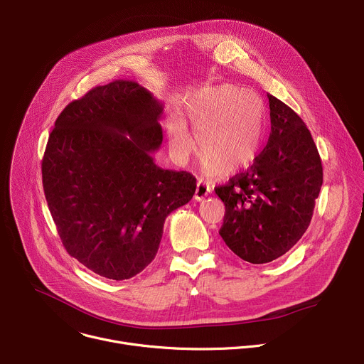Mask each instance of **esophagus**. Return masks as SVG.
<instances>
[{"mask_svg": "<svg viewBox=\"0 0 364 364\" xmlns=\"http://www.w3.org/2000/svg\"><path fill=\"white\" fill-rule=\"evenodd\" d=\"M210 186L209 184H205L203 180H198L197 181V187H196V193H194V198L196 200H203L207 194H209L210 193Z\"/></svg>", "mask_w": 364, "mask_h": 364, "instance_id": "1", "label": "esophagus"}]
</instances>
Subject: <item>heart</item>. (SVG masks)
I'll return each instance as SVG.
<instances>
[{"mask_svg": "<svg viewBox=\"0 0 364 364\" xmlns=\"http://www.w3.org/2000/svg\"><path fill=\"white\" fill-rule=\"evenodd\" d=\"M240 93L242 89L232 85L207 86L188 93L181 115H171L166 125L176 157L186 160L197 152L198 141L201 154L209 159L205 167L212 173L226 164L233 171L247 167L264 142L265 107L255 93Z\"/></svg>", "mask_w": 364, "mask_h": 364, "instance_id": "1", "label": "heart"}]
</instances>
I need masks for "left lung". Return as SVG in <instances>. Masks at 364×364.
Returning a JSON list of instances; mask_svg holds the SVG:
<instances>
[{
  "label": "left lung",
  "instance_id": "left-lung-1",
  "mask_svg": "<svg viewBox=\"0 0 364 364\" xmlns=\"http://www.w3.org/2000/svg\"><path fill=\"white\" fill-rule=\"evenodd\" d=\"M271 134L245 173L215 188L226 205L219 230L229 249L250 264H268L305 233L323 186L318 149L304 121L268 95Z\"/></svg>",
  "mask_w": 364,
  "mask_h": 364
}]
</instances>
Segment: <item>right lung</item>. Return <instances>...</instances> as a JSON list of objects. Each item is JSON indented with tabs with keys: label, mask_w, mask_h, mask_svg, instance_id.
Returning <instances> with one entry per match:
<instances>
[{
	"label": "right lung",
	"mask_w": 364,
	"mask_h": 364,
	"mask_svg": "<svg viewBox=\"0 0 364 364\" xmlns=\"http://www.w3.org/2000/svg\"><path fill=\"white\" fill-rule=\"evenodd\" d=\"M163 103L131 80L96 86L70 102L51 131L43 188L70 256L115 281L157 255L166 218L188 203L196 178L160 168Z\"/></svg>",
	"instance_id": "obj_1"
}]
</instances>
